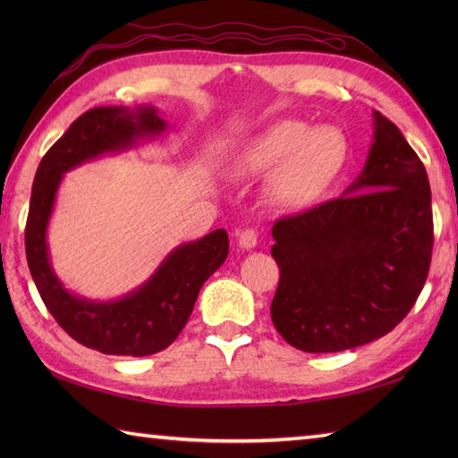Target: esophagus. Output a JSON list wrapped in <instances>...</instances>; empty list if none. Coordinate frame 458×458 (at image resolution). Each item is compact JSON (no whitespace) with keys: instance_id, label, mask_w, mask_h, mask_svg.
<instances>
[{"instance_id":"1","label":"esophagus","mask_w":458,"mask_h":458,"mask_svg":"<svg viewBox=\"0 0 458 458\" xmlns=\"http://www.w3.org/2000/svg\"><path fill=\"white\" fill-rule=\"evenodd\" d=\"M238 246L240 248H244V250H251V248H256V244H258V234L254 230H242L240 234H238Z\"/></svg>"}]
</instances>
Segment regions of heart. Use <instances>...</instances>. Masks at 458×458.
Returning <instances> with one entry per match:
<instances>
[{"label": "heart", "instance_id": "1", "mask_svg": "<svg viewBox=\"0 0 458 458\" xmlns=\"http://www.w3.org/2000/svg\"><path fill=\"white\" fill-rule=\"evenodd\" d=\"M350 140L333 123L277 120L242 145L234 167L246 177H266L267 199L287 212L313 208L344 173Z\"/></svg>", "mask_w": 458, "mask_h": 458}]
</instances>
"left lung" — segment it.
<instances>
[{
	"instance_id": "8db88e82",
	"label": "left lung",
	"mask_w": 458,
	"mask_h": 458,
	"mask_svg": "<svg viewBox=\"0 0 458 458\" xmlns=\"http://www.w3.org/2000/svg\"><path fill=\"white\" fill-rule=\"evenodd\" d=\"M372 145L343 197L276 222L271 320L303 352L382 338L420 297L433 251L431 187L403 133L372 112Z\"/></svg>"
}]
</instances>
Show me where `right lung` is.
Instances as JSON below:
<instances>
[{"label":"right lung","instance_id":"obj_1","mask_svg":"<svg viewBox=\"0 0 458 458\" xmlns=\"http://www.w3.org/2000/svg\"><path fill=\"white\" fill-rule=\"evenodd\" d=\"M165 130L167 122L151 104L92 108L47 151L33 181L25 228L29 271L56 323L76 343L102 354L138 358L167 348L187 325L204 281L228 256L226 230H214L173 248L141 285L110 301L74 293L56 276L47 230L64 174L104 155L138 148Z\"/></svg>","mask_w":458,"mask_h":458}]
</instances>
